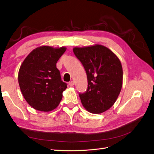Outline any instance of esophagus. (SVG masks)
<instances>
[{
	"instance_id": "obj_1",
	"label": "esophagus",
	"mask_w": 154,
	"mask_h": 154,
	"mask_svg": "<svg viewBox=\"0 0 154 154\" xmlns=\"http://www.w3.org/2000/svg\"><path fill=\"white\" fill-rule=\"evenodd\" d=\"M74 82L73 81H71V82H69V85L70 86L72 87V86H74Z\"/></svg>"
}]
</instances>
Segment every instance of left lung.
Here are the masks:
<instances>
[{
	"mask_svg": "<svg viewBox=\"0 0 154 154\" xmlns=\"http://www.w3.org/2000/svg\"><path fill=\"white\" fill-rule=\"evenodd\" d=\"M73 52L84 66L88 82L87 91L79 94L82 105L91 113H102L114 104L121 91V63L111 50L100 45L75 47Z\"/></svg>",
	"mask_w": 154,
	"mask_h": 154,
	"instance_id": "obj_1",
	"label": "left lung"
}]
</instances>
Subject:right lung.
<instances>
[{
    "label": "right lung",
    "instance_id": "obj_1",
    "mask_svg": "<svg viewBox=\"0 0 154 154\" xmlns=\"http://www.w3.org/2000/svg\"><path fill=\"white\" fill-rule=\"evenodd\" d=\"M65 47H37L29 54L19 70L18 81L24 99L34 109L51 111L60 104L67 87L56 63Z\"/></svg>",
    "mask_w": 154,
    "mask_h": 154
}]
</instances>
